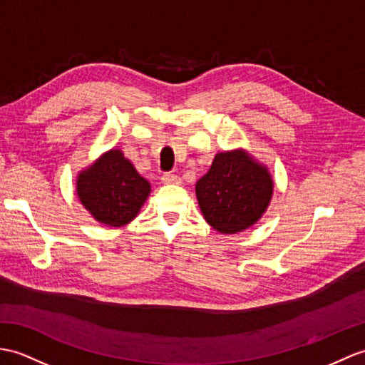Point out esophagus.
I'll list each match as a JSON object with an SVG mask.
<instances>
[{
    "instance_id": "1",
    "label": "esophagus",
    "mask_w": 365,
    "mask_h": 365,
    "mask_svg": "<svg viewBox=\"0 0 365 365\" xmlns=\"http://www.w3.org/2000/svg\"><path fill=\"white\" fill-rule=\"evenodd\" d=\"M162 182L166 183V185H179L182 182V179L177 174H173V173H165L162 175Z\"/></svg>"
}]
</instances>
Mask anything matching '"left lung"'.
Returning <instances> with one entry per match:
<instances>
[{"label":"left lung","instance_id":"1","mask_svg":"<svg viewBox=\"0 0 365 365\" xmlns=\"http://www.w3.org/2000/svg\"><path fill=\"white\" fill-rule=\"evenodd\" d=\"M274 183L264 166L244 150L221 152L210 171L196 183V196L205 221L219 233H238L264 213Z\"/></svg>","mask_w":365,"mask_h":365}]
</instances>
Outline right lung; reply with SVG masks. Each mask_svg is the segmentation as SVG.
I'll list each match as a JSON object with an SVG mask.
<instances>
[{
    "instance_id": "1",
    "label": "right lung",
    "mask_w": 365,
    "mask_h": 365,
    "mask_svg": "<svg viewBox=\"0 0 365 365\" xmlns=\"http://www.w3.org/2000/svg\"><path fill=\"white\" fill-rule=\"evenodd\" d=\"M150 185L121 150L112 149L78 177V196L96 221L121 227L138 215Z\"/></svg>"
}]
</instances>
